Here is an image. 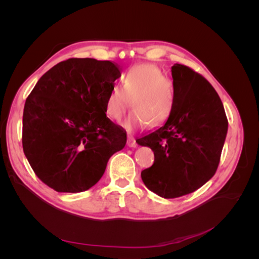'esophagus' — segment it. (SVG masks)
<instances>
[{"label": "esophagus", "instance_id": "34e87169", "mask_svg": "<svg viewBox=\"0 0 259 259\" xmlns=\"http://www.w3.org/2000/svg\"><path fill=\"white\" fill-rule=\"evenodd\" d=\"M127 146L130 148H136L137 147V144H136V140L133 138V137H130L127 138Z\"/></svg>", "mask_w": 259, "mask_h": 259}]
</instances>
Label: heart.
<instances>
[{
	"label": "heart",
	"instance_id": "obj_1",
	"mask_svg": "<svg viewBox=\"0 0 259 259\" xmlns=\"http://www.w3.org/2000/svg\"><path fill=\"white\" fill-rule=\"evenodd\" d=\"M123 89L114 86L109 92L105 111L109 119L120 121L130 109L133 111L122 122L128 132L149 126H160L166 122L175 107L173 85L161 70L152 64L131 67L122 77Z\"/></svg>",
	"mask_w": 259,
	"mask_h": 259
}]
</instances>
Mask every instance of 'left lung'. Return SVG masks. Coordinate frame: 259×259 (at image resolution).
<instances>
[{
    "mask_svg": "<svg viewBox=\"0 0 259 259\" xmlns=\"http://www.w3.org/2000/svg\"><path fill=\"white\" fill-rule=\"evenodd\" d=\"M175 107L167 121L136 140L151 148L154 163L142 171L149 190L162 198L189 194L214 176L228 132L221 98L204 77L171 67Z\"/></svg>",
    "mask_w": 259,
    "mask_h": 259,
    "instance_id": "8db88e82",
    "label": "left lung"
}]
</instances>
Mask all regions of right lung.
I'll list each match as a JSON object with an SVG mask.
<instances>
[{"label":"right lung","instance_id":"right-lung-1","mask_svg":"<svg viewBox=\"0 0 259 259\" xmlns=\"http://www.w3.org/2000/svg\"><path fill=\"white\" fill-rule=\"evenodd\" d=\"M119 67L70 58L41 76L26 100L22 148L35 175L58 192L89 190L103 177L126 133L106 115Z\"/></svg>","mask_w":259,"mask_h":259}]
</instances>
